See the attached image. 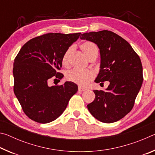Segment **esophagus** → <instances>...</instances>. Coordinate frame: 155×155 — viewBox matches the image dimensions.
I'll return each instance as SVG.
<instances>
[{
  "label": "esophagus",
  "mask_w": 155,
  "mask_h": 155,
  "mask_svg": "<svg viewBox=\"0 0 155 155\" xmlns=\"http://www.w3.org/2000/svg\"><path fill=\"white\" fill-rule=\"evenodd\" d=\"M78 91H85L87 90V89H86L85 87H81V86H78Z\"/></svg>",
  "instance_id": "esophagus-1"
}]
</instances>
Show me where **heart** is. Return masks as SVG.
<instances>
[{"instance_id": "b5f03b06", "label": "heart", "mask_w": 155, "mask_h": 155, "mask_svg": "<svg viewBox=\"0 0 155 155\" xmlns=\"http://www.w3.org/2000/svg\"><path fill=\"white\" fill-rule=\"evenodd\" d=\"M80 47L83 53L88 59L90 58L91 54L95 53V52H98V49H97L95 44L91 42V41H84L81 44ZM71 51L72 48H69L63 54L61 63L64 66H67L68 65V59H69V55ZM94 77H95V73L91 70L74 69L67 72L65 74V78L68 81L81 85H85L87 84L93 79Z\"/></svg>"}]
</instances>
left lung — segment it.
<instances>
[{
	"label": "left lung",
	"instance_id": "8db88e82",
	"mask_svg": "<svg viewBox=\"0 0 155 155\" xmlns=\"http://www.w3.org/2000/svg\"><path fill=\"white\" fill-rule=\"evenodd\" d=\"M81 40L95 43L101 54V66L94 81H109L106 91L94 90L96 97L87 104L90 114L99 121L112 123L129 113L143 83L140 57L128 41L112 31L81 34Z\"/></svg>",
	"mask_w": 155,
	"mask_h": 155
}]
</instances>
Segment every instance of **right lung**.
<instances>
[{
    "mask_svg": "<svg viewBox=\"0 0 155 155\" xmlns=\"http://www.w3.org/2000/svg\"><path fill=\"white\" fill-rule=\"evenodd\" d=\"M81 33H51L28 41L14 62V94L23 111L33 121L46 124L54 121L66 109L78 86L66 81L50 87L51 78L60 79L63 54L77 41Z\"/></svg>",
    "mask_w": 155,
    "mask_h": 155,
    "instance_id": "obj_1",
    "label": "right lung"
}]
</instances>
